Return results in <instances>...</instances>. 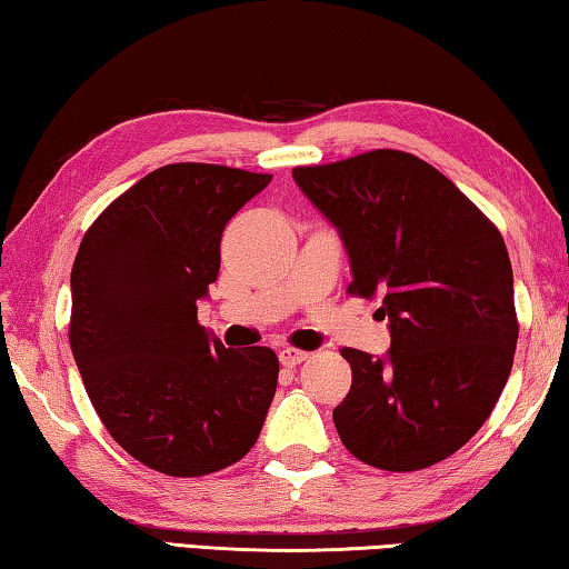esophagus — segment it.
<instances>
[{
  "label": "esophagus",
  "mask_w": 569,
  "mask_h": 569,
  "mask_svg": "<svg viewBox=\"0 0 569 569\" xmlns=\"http://www.w3.org/2000/svg\"><path fill=\"white\" fill-rule=\"evenodd\" d=\"M306 359H308L306 351L291 349V346H283V349L278 351V361H281L283 366H298V363H303Z\"/></svg>",
  "instance_id": "obj_1"
}]
</instances>
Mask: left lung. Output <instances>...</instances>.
<instances>
[{
	"label": "left lung",
	"instance_id": "1",
	"mask_svg": "<svg viewBox=\"0 0 569 569\" xmlns=\"http://www.w3.org/2000/svg\"><path fill=\"white\" fill-rule=\"evenodd\" d=\"M339 230L349 291L379 298L383 356L343 349L351 389L333 409L343 447L387 471L455 455L492 413L515 361V278L499 230L417 156L371 150L293 170Z\"/></svg>",
	"mask_w": 569,
	"mask_h": 569
}]
</instances>
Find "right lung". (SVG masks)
<instances>
[{
  "label": "right lung",
  "instance_id": "right-lung-1",
  "mask_svg": "<svg viewBox=\"0 0 569 569\" xmlns=\"http://www.w3.org/2000/svg\"><path fill=\"white\" fill-rule=\"evenodd\" d=\"M271 176L206 162L152 170L102 210L72 266L70 346L110 437L170 477L243 459L278 383L266 346L233 351L198 323L220 236Z\"/></svg>",
  "mask_w": 569,
  "mask_h": 569
}]
</instances>
